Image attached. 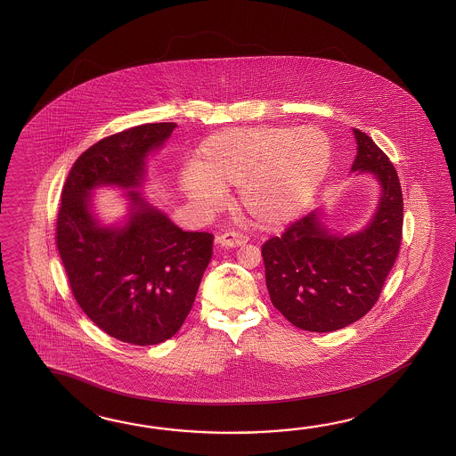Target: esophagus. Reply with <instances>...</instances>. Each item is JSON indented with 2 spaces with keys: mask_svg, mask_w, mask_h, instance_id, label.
<instances>
[{
  "mask_svg": "<svg viewBox=\"0 0 456 456\" xmlns=\"http://www.w3.org/2000/svg\"><path fill=\"white\" fill-rule=\"evenodd\" d=\"M215 242L222 248H240L248 242V236L241 232H224L215 238Z\"/></svg>",
  "mask_w": 456,
  "mask_h": 456,
  "instance_id": "34e87169",
  "label": "esophagus"
}]
</instances>
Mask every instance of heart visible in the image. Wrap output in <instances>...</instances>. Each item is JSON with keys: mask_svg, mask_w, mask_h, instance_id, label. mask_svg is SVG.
<instances>
[{"mask_svg": "<svg viewBox=\"0 0 456 456\" xmlns=\"http://www.w3.org/2000/svg\"><path fill=\"white\" fill-rule=\"evenodd\" d=\"M330 163V138L318 126H236L205 140L179 187L197 208L216 210L224 187L238 185V202L252 222L275 228L311 204Z\"/></svg>", "mask_w": 456, "mask_h": 456, "instance_id": "obj_1", "label": "heart"}]
</instances>
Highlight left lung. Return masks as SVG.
Listing matches in <instances>:
<instances>
[{"instance_id": "obj_1", "label": "left lung", "mask_w": 456, "mask_h": 456, "mask_svg": "<svg viewBox=\"0 0 456 456\" xmlns=\"http://www.w3.org/2000/svg\"><path fill=\"white\" fill-rule=\"evenodd\" d=\"M357 156L350 173L379 183L377 210L360 232L340 234L318 208L262 246L272 305L293 326L342 330L379 300L403 234V194L395 166L367 134L354 128Z\"/></svg>"}]
</instances>
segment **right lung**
<instances>
[{
    "mask_svg": "<svg viewBox=\"0 0 456 456\" xmlns=\"http://www.w3.org/2000/svg\"><path fill=\"white\" fill-rule=\"evenodd\" d=\"M175 126L145 124L102 138L77 158L61 192L57 248L75 300L97 328L134 346L175 336L212 259L214 234L183 232L138 191L148 156ZM99 186L126 191L120 224L102 225L94 214Z\"/></svg>",
    "mask_w": 456,
    "mask_h": 456,
    "instance_id": "1",
    "label": "right lung"
}]
</instances>
